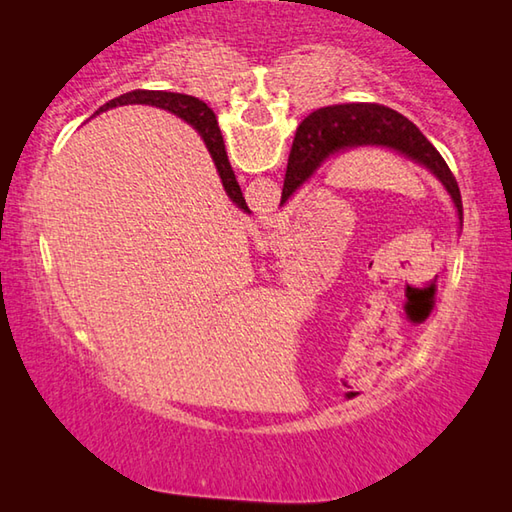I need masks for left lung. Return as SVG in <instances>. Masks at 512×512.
<instances>
[{"instance_id": "8db88e82", "label": "left lung", "mask_w": 512, "mask_h": 512, "mask_svg": "<svg viewBox=\"0 0 512 512\" xmlns=\"http://www.w3.org/2000/svg\"><path fill=\"white\" fill-rule=\"evenodd\" d=\"M361 146H379V149L393 151L427 169L431 176L440 180V185L452 198L458 221L463 219L461 192H458L454 173L449 171L443 155L420 133L413 121L391 108L379 106V103L327 106L311 112L302 121L289 155L280 205L287 203L329 158L361 149Z\"/></svg>"}]
</instances>
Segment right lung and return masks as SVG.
Listing matches in <instances>:
<instances>
[{"instance_id":"add662e5","label":"right lung","mask_w":512,"mask_h":512,"mask_svg":"<svg viewBox=\"0 0 512 512\" xmlns=\"http://www.w3.org/2000/svg\"><path fill=\"white\" fill-rule=\"evenodd\" d=\"M133 103H144V106L169 110V112H173V115H178L180 119H185L187 124H192L198 131V135H201V140L205 142L207 151H210V155H212V162H214L216 171H219V178H221L225 194H228L230 201L235 203L239 210L250 214L248 205L244 201V194H241V187L235 178V171H232V167H230L228 153H225L219 121H216V115L212 112V108H207V103L198 101L196 97H187V94H176V92L133 90V92L121 94V97H117V99H110L108 103H103V106L94 112V115L106 112L110 108H117V106H133Z\"/></svg>"}]
</instances>
